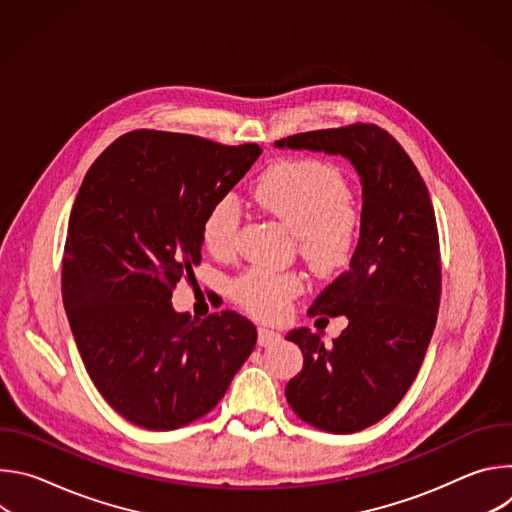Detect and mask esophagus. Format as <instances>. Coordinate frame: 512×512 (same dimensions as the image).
Wrapping results in <instances>:
<instances>
[{
    "label": "esophagus",
    "mask_w": 512,
    "mask_h": 512,
    "mask_svg": "<svg viewBox=\"0 0 512 512\" xmlns=\"http://www.w3.org/2000/svg\"><path fill=\"white\" fill-rule=\"evenodd\" d=\"M279 338H281L279 332H275V330H271L267 326H261L259 328V336H257V344L259 346H269L273 342H279Z\"/></svg>",
    "instance_id": "1"
}]
</instances>
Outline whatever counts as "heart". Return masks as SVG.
<instances>
[{"label": "heart", "mask_w": 512, "mask_h": 512, "mask_svg": "<svg viewBox=\"0 0 512 512\" xmlns=\"http://www.w3.org/2000/svg\"><path fill=\"white\" fill-rule=\"evenodd\" d=\"M255 198L263 210L298 237V247L308 265L318 273L342 269L356 247L358 221L350 206V190L344 176L318 160H289L269 168L255 186ZM241 225V208L235 196L218 198L202 221V241L216 253L235 249ZM298 275L251 271L237 279L235 296L259 316H279L289 296L298 294Z\"/></svg>", "instance_id": "1"}]
</instances>
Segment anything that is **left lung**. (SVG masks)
I'll return each mask as SVG.
<instances>
[{"label": "left lung", "mask_w": 512, "mask_h": 512, "mask_svg": "<svg viewBox=\"0 0 512 512\" xmlns=\"http://www.w3.org/2000/svg\"><path fill=\"white\" fill-rule=\"evenodd\" d=\"M275 148L342 156L360 178L356 249L308 310L344 316L348 326L332 344L310 328L285 336L304 354L302 373L285 387L291 409L324 431H360L403 399L435 328L442 265L433 204L399 141L377 125L289 135Z\"/></svg>", "instance_id": "obj_1"}]
</instances>
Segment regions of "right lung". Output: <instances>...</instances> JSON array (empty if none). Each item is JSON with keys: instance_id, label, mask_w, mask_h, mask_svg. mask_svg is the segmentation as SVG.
I'll return each mask as SVG.
<instances>
[{"instance_id": "add662e5", "label": "right lung", "mask_w": 512, "mask_h": 512, "mask_svg": "<svg viewBox=\"0 0 512 512\" xmlns=\"http://www.w3.org/2000/svg\"><path fill=\"white\" fill-rule=\"evenodd\" d=\"M261 156L186 133L121 135L89 168L70 212L62 302L89 377L145 429H176L227 393L257 342L245 316L176 312L200 263L202 221Z\"/></svg>"}]
</instances>
